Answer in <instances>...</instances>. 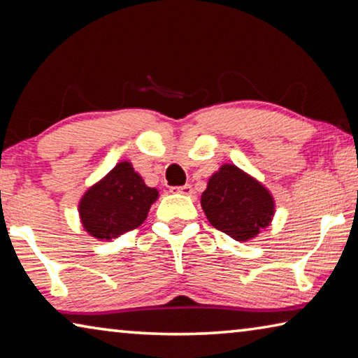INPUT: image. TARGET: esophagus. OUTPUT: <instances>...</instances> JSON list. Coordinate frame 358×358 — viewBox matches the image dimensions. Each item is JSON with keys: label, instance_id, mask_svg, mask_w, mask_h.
I'll return each mask as SVG.
<instances>
[{"label": "esophagus", "instance_id": "1", "mask_svg": "<svg viewBox=\"0 0 358 358\" xmlns=\"http://www.w3.org/2000/svg\"><path fill=\"white\" fill-rule=\"evenodd\" d=\"M175 191L183 194V196H191L192 194V186L191 185H185V186H178L175 187Z\"/></svg>", "mask_w": 358, "mask_h": 358}]
</instances>
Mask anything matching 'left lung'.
<instances>
[{
    "label": "left lung",
    "mask_w": 358,
    "mask_h": 358,
    "mask_svg": "<svg viewBox=\"0 0 358 358\" xmlns=\"http://www.w3.org/2000/svg\"><path fill=\"white\" fill-rule=\"evenodd\" d=\"M201 205L211 226L237 241L257 237L276 211L271 192L235 164H222L211 175Z\"/></svg>",
    "instance_id": "1"
}]
</instances>
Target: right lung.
I'll use <instances>...</instances> for the list:
<instances>
[{
    "mask_svg": "<svg viewBox=\"0 0 358 358\" xmlns=\"http://www.w3.org/2000/svg\"><path fill=\"white\" fill-rule=\"evenodd\" d=\"M157 197L156 187L145 185L129 161H121L85 191L78 216L92 237L108 241L141 226Z\"/></svg>",
    "mask_w": 358,
    "mask_h": 358,
    "instance_id": "obj_1",
    "label": "right lung"
}]
</instances>
